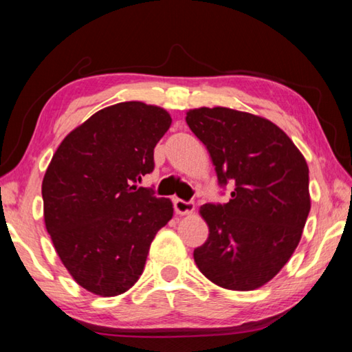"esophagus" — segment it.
Instances as JSON below:
<instances>
[{"label": "esophagus", "instance_id": "esophagus-1", "mask_svg": "<svg viewBox=\"0 0 352 352\" xmlns=\"http://www.w3.org/2000/svg\"><path fill=\"white\" fill-rule=\"evenodd\" d=\"M174 208L177 214H190L194 211V204L192 201H184L182 199H174Z\"/></svg>", "mask_w": 352, "mask_h": 352}]
</instances>
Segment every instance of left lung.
Here are the masks:
<instances>
[{"mask_svg":"<svg viewBox=\"0 0 352 352\" xmlns=\"http://www.w3.org/2000/svg\"><path fill=\"white\" fill-rule=\"evenodd\" d=\"M186 122L210 152L220 186H234L228 204L200 206L210 236L194 250L195 264L223 289H258L301 239L311 211L306 160L281 129L252 113L201 107Z\"/></svg>","mask_w":352,"mask_h":352,"instance_id":"8db88e82","label":"left lung"}]
</instances>
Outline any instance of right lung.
Wrapping results in <instances>:
<instances>
[{
	"mask_svg": "<svg viewBox=\"0 0 352 352\" xmlns=\"http://www.w3.org/2000/svg\"><path fill=\"white\" fill-rule=\"evenodd\" d=\"M166 110L121 102L94 113L52 157L41 183L45 225L58 258L83 289L127 292L174 208L136 186L155 168L153 148L170 127Z\"/></svg>",
	"mask_w": 352,
	"mask_h": 352,
	"instance_id": "1",
	"label": "right lung"
}]
</instances>
